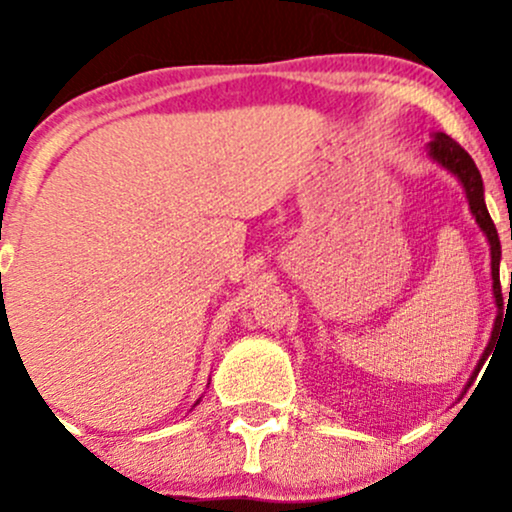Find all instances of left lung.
Here are the masks:
<instances>
[{"instance_id":"left-lung-1","label":"left lung","mask_w":512,"mask_h":512,"mask_svg":"<svg viewBox=\"0 0 512 512\" xmlns=\"http://www.w3.org/2000/svg\"><path fill=\"white\" fill-rule=\"evenodd\" d=\"M428 154H431L433 161L440 163L445 170H450V173L462 182L464 195H467V202H469V209H472V216L477 219L479 228L484 231V236L491 245V279H493V298H496L498 315H496V322H493L491 342H489V346H486L484 356H481V361H479V366H481V363L486 361V356H489L493 342H496L498 330H501V320H503L501 274H498V264H501V240H498V231H496V226H493L489 209H486L484 182H481V173L477 170V166H474L472 156H469L467 151H464L462 146L455 142V139H450L445 132L433 134V139L428 142ZM510 291H512V281H510ZM474 373H477V370H474Z\"/></svg>"}]
</instances>
